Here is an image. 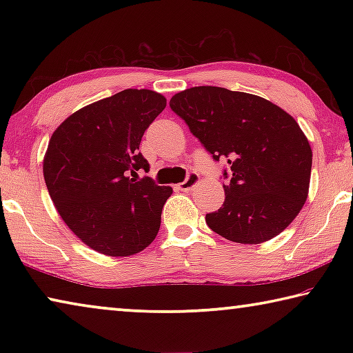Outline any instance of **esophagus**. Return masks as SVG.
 <instances>
[{"instance_id":"1","label":"esophagus","mask_w":353,"mask_h":353,"mask_svg":"<svg viewBox=\"0 0 353 353\" xmlns=\"http://www.w3.org/2000/svg\"><path fill=\"white\" fill-rule=\"evenodd\" d=\"M198 183H199L198 172H190L187 179H185L182 183H179V188H181L182 191H190V190H193Z\"/></svg>"}]
</instances>
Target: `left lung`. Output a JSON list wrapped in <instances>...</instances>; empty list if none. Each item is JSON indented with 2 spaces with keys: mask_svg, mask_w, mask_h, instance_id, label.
<instances>
[{
  "mask_svg": "<svg viewBox=\"0 0 353 353\" xmlns=\"http://www.w3.org/2000/svg\"><path fill=\"white\" fill-rule=\"evenodd\" d=\"M213 160H227L224 204L205 223L225 240L260 244L283 232L308 198L313 152L290 113L223 87H191L170 101ZM227 179V171H224Z\"/></svg>",
  "mask_w": 353,
  "mask_h": 353,
  "instance_id": "1",
  "label": "left lung"
}]
</instances>
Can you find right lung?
Here are the masks:
<instances>
[{"label":"right lung","instance_id":"obj_1","mask_svg":"<svg viewBox=\"0 0 353 353\" xmlns=\"http://www.w3.org/2000/svg\"><path fill=\"white\" fill-rule=\"evenodd\" d=\"M165 107L160 93L128 88L82 107L51 137L48 193L70 230L99 254H139L159 234L172 188L137 179V171L149 170L140 141Z\"/></svg>","mask_w":353,"mask_h":353}]
</instances>
